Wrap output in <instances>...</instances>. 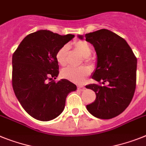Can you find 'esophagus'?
<instances>
[{
	"label": "esophagus",
	"instance_id": "esophagus-1",
	"mask_svg": "<svg viewBox=\"0 0 146 146\" xmlns=\"http://www.w3.org/2000/svg\"><path fill=\"white\" fill-rule=\"evenodd\" d=\"M77 88H78L79 90H81V91H82V90H84V89H85V88H84V86H82V85H77Z\"/></svg>",
	"mask_w": 146,
	"mask_h": 146
}]
</instances>
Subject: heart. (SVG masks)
<instances>
[{
  "mask_svg": "<svg viewBox=\"0 0 146 146\" xmlns=\"http://www.w3.org/2000/svg\"><path fill=\"white\" fill-rule=\"evenodd\" d=\"M74 48L77 52L84 58L85 62H89L90 58L88 56L91 53V49L90 45L84 40H78L75 41ZM68 46L67 45L62 46L57 51L56 58L60 65L64 66L66 64V57H67ZM90 70L86 66H82L79 67H66L62 70V76L67 79L72 81L73 82H82L84 79L90 73Z\"/></svg>",
  "mask_w": 146,
  "mask_h": 146,
  "instance_id": "obj_1",
  "label": "heart"
}]
</instances>
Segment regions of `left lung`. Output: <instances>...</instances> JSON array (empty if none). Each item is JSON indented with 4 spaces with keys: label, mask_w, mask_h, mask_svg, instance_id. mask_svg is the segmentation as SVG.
Instances as JSON below:
<instances>
[{
    "label": "left lung",
    "mask_w": 146,
    "mask_h": 146,
    "mask_svg": "<svg viewBox=\"0 0 146 146\" xmlns=\"http://www.w3.org/2000/svg\"><path fill=\"white\" fill-rule=\"evenodd\" d=\"M79 37L83 38L82 35ZM84 38L94 45L97 54L92 79L99 82L85 86L96 93L95 101L86 108L97 118H113L131 102L136 89L137 60L125 40L108 29L85 34ZM105 82L107 86L101 84Z\"/></svg>",
    "instance_id": "8db88e82"
}]
</instances>
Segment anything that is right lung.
Wrapping results in <instances>:
<instances>
[{"label": "right lung", "instance_id": "add662e5", "mask_svg": "<svg viewBox=\"0 0 146 146\" xmlns=\"http://www.w3.org/2000/svg\"><path fill=\"white\" fill-rule=\"evenodd\" d=\"M73 37L39 30L27 35L13 53L15 94L26 112L38 120L59 116L68 94L76 90V85L67 79H53L59 73L56 52Z\"/></svg>", "mask_w": 146, "mask_h": 146}]
</instances>
